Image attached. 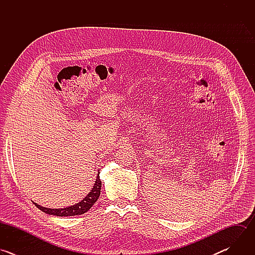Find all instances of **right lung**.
Returning <instances> with one entry per match:
<instances>
[{"instance_id": "add662e5", "label": "right lung", "mask_w": 255, "mask_h": 255, "mask_svg": "<svg viewBox=\"0 0 255 255\" xmlns=\"http://www.w3.org/2000/svg\"><path fill=\"white\" fill-rule=\"evenodd\" d=\"M100 172L97 175L96 181L94 184L93 189L91 190V192L87 195L86 198H84L81 202H79L78 204L70 206V207H66L63 209H50V208H45L42 207L40 205H37L36 203L35 206L37 207L39 210H41L42 212L49 214V215H53V216H59V217H67V216H77V215H82L85 214L86 212H88L93 205L98 201L100 194H101V187H102V181L100 179L99 176Z\"/></svg>"}]
</instances>
